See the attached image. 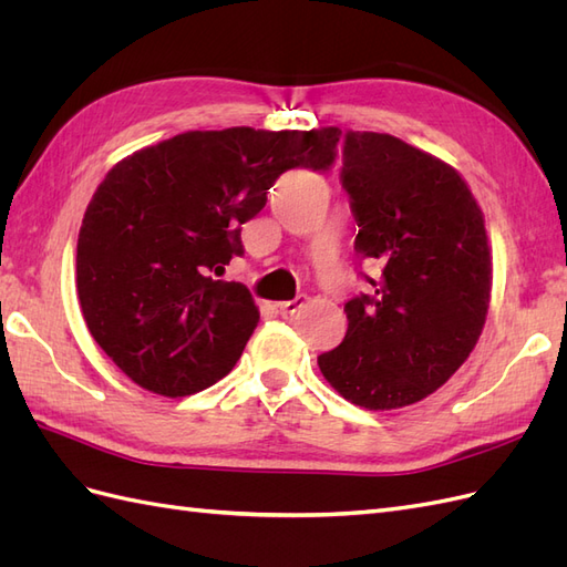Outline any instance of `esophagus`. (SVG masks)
<instances>
[{
    "label": "esophagus",
    "instance_id": "esophagus-1",
    "mask_svg": "<svg viewBox=\"0 0 567 567\" xmlns=\"http://www.w3.org/2000/svg\"><path fill=\"white\" fill-rule=\"evenodd\" d=\"M302 305H305V298L298 296L296 300H284V302H279L277 307H279V312H284V315H293V312L300 310Z\"/></svg>",
    "mask_w": 567,
    "mask_h": 567
}]
</instances>
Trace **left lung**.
Here are the masks:
<instances>
[{"mask_svg":"<svg viewBox=\"0 0 567 567\" xmlns=\"http://www.w3.org/2000/svg\"><path fill=\"white\" fill-rule=\"evenodd\" d=\"M342 186L373 296L346 302L348 333L319 354L323 379L369 411L416 404L447 383L483 333L492 290L485 217L452 165L392 134L348 132Z\"/></svg>","mask_w":567,"mask_h":567,"instance_id":"left-lung-1","label":"left lung"}]
</instances>
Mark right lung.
<instances>
[{
  "mask_svg": "<svg viewBox=\"0 0 567 567\" xmlns=\"http://www.w3.org/2000/svg\"><path fill=\"white\" fill-rule=\"evenodd\" d=\"M338 127L184 132L120 161L78 236V298L115 367L163 398L234 369L260 312L244 284L217 281L244 255L241 225L286 169H329Z\"/></svg>",
  "mask_w": 567,
  "mask_h": 567,
  "instance_id": "add662e5",
  "label": "right lung"
}]
</instances>
